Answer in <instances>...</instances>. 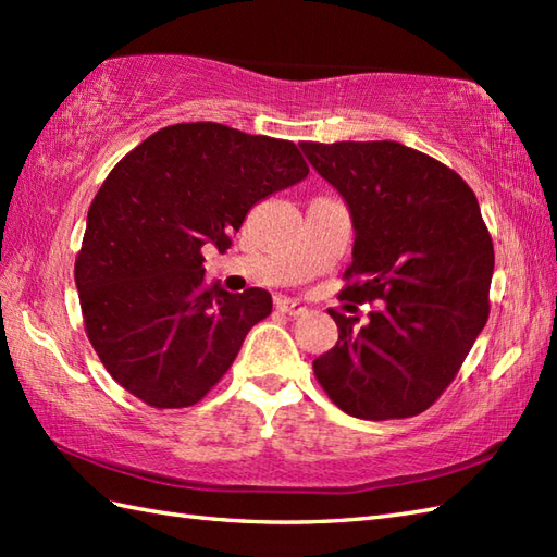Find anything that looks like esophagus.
Wrapping results in <instances>:
<instances>
[{"label": "esophagus", "instance_id": "34e87169", "mask_svg": "<svg viewBox=\"0 0 557 557\" xmlns=\"http://www.w3.org/2000/svg\"><path fill=\"white\" fill-rule=\"evenodd\" d=\"M277 311L287 313V315H301L306 311V306L301 301H297V299L282 297V299H277Z\"/></svg>", "mask_w": 557, "mask_h": 557}]
</instances>
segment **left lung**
Masks as SVG:
<instances>
[{"mask_svg": "<svg viewBox=\"0 0 557 557\" xmlns=\"http://www.w3.org/2000/svg\"><path fill=\"white\" fill-rule=\"evenodd\" d=\"M299 146L345 198L357 234L339 297L383 301L363 327L327 311L339 337L313 373L349 417H417L488 321L495 253L479 200L455 170L397 140Z\"/></svg>", "mask_w": 557, "mask_h": 557, "instance_id": "left-lung-1", "label": "left lung"}]
</instances>
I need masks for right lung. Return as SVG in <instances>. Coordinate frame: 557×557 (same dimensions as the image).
<instances>
[{
    "mask_svg": "<svg viewBox=\"0 0 557 557\" xmlns=\"http://www.w3.org/2000/svg\"><path fill=\"white\" fill-rule=\"evenodd\" d=\"M306 174L292 140L215 122L164 126L116 162L74 270L86 335L116 383L156 409L218 385L272 297L208 285L203 246L227 251L258 200Z\"/></svg>",
    "mask_w": 557,
    "mask_h": 557,
    "instance_id": "right-lung-1",
    "label": "right lung"
}]
</instances>
